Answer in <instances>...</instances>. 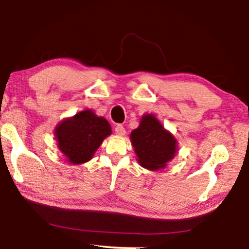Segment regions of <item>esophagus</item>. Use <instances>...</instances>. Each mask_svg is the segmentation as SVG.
I'll return each instance as SVG.
<instances>
[{
	"label": "esophagus",
	"instance_id": "1",
	"mask_svg": "<svg viewBox=\"0 0 249 249\" xmlns=\"http://www.w3.org/2000/svg\"><path fill=\"white\" fill-rule=\"evenodd\" d=\"M115 133H116L117 135H120V136H123V135H125L126 130H125V128H124V126L122 125V124H117V125L115 126Z\"/></svg>",
	"mask_w": 249,
	"mask_h": 249
}]
</instances>
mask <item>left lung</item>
Instances as JSON below:
<instances>
[{
  "mask_svg": "<svg viewBox=\"0 0 249 249\" xmlns=\"http://www.w3.org/2000/svg\"><path fill=\"white\" fill-rule=\"evenodd\" d=\"M138 162L150 170L163 168L176 153V140L154 115L142 116L141 125L130 134Z\"/></svg>",
  "mask_w": 249,
  "mask_h": 249,
  "instance_id": "8db88e82",
  "label": "left lung"
}]
</instances>
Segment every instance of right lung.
<instances>
[{"instance_id":"1","label":"right lung","mask_w":249,"mask_h":249,"mask_svg":"<svg viewBox=\"0 0 249 249\" xmlns=\"http://www.w3.org/2000/svg\"><path fill=\"white\" fill-rule=\"evenodd\" d=\"M111 132L107 120L86 109L59 124L54 134L59 149L68 158V161L78 165L90 160Z\"/></svg>"}]
</instances>
